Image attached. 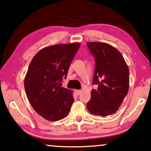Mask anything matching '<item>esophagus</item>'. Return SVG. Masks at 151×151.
Instances as JSON below:
<instances>
[{"label":"esophagus","mask_w":151,"mask_h":151,"mask_svg":"<svg viewBox=\"0 0 151 151\" xmlns=\"http://www.w3.org/2000/svg\"><path fill=\"white\" fill-rule=\"evenodd\" d=\"M74 92H75V94L77 95H79L81 93V91H80V90H75Z\"/></svg>","instance_id":"1"}]
</instances>
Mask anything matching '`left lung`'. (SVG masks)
I'll return each mask as SVG.
<instances>
[{
  "label": "left lung",
  "mask_w": 151,
  "mask_h": 151,
  "mask_svg": "<svg viewBox=\"0 0 151 151\" xmlns=\"http://www.w3.org/2000/svg\"><path fill=\"white\" fill-rule=\"evenodd\" d=\"M95 57V69L91 99L87 109L91 114L107 116L115 114L127 94L129 86V68L117 49L107 43L88 42Z\"/></svg>",
  "instance_id": "8db88e82"
}]
</instances>
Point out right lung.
<instances>
[{
  "label": "right lung",
  "instance_id": "add662e5",
  "mask_svg": "<svg viewBox=\"0 0 151 151\" xmlns=\"http://www.w3.org/2000/svg\"><path fill=\"white\" fill-rule=\"evenodd\" d=\"M80 43L59 44L45 47L35 55L24 79L30 104L49 121L65 118L74 102L73 92L61 87Z\"/></svg>",
  "mask_w": 151,
  "mask_h": 151
}]
</instances>
